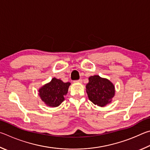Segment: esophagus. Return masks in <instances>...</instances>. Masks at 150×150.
Segmentation results:
<instances>
[{"label": "esophagus", "instance_id": "1", "mask_svg": "<svg viewBox=\"0 0 150 150\" xmlns=\"http://www.w3.org/2000/svg\"><path fill=\"white\" fill-rule=\"evenodd\" d=\"M75 82H78V83H82V79H79V80H76Z\"/></svg>", "mask_w": 150, "mask_h": 150}]
</instances>
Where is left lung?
Wrapping results in <instances>:
<instances>
[{
	"label": "left lung",
	"instance_id": "obj_1",
	"mask_svg": "<svg viewBox=\"0 0 150 150\" xmlns=\"http://www.w3.org/2000/svg\"><path fill=\"white\" fill-rule=\"evenodd\" d=\"M88 79L86 90L89 99L93 104L102 107L111 103L115 95L113 83L109 80L98 75L91 76Z\"/></svg>",
	"mask_w": 150,
	"mask_h": 150
}]
</instances>
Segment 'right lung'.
Segmentation results:
<instances>
[{
    "label": "right lung",
    "instance_id": "1",
    "mask_svg": "<svg viewBox=\"0 0 150 150\" xmlns=\"http://www.w3.org/2000/svg\"><path fill=\"white\" fill-rule=\"evenodd\" d=\"M70 84V82L65 83L61 80L53 78L51 82L39 89L38 94L46 105L56 107L64 100Z\"/></svg>",
    "mask_w": 150,
    "mask_h": 150
}]
</instances>
